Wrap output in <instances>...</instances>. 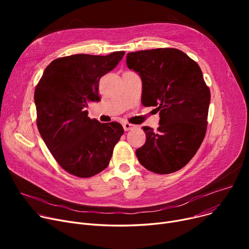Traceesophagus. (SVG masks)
<instances>
[{
    "label": "esophagus",
    "instance_id": "34e87169",
    "mask_svg": "<svg viewBox=\"0 0 249 249\" xmlns=\"http://www.w3.org/2000/svg\"><path fill=\"white\" fill-rule=\"evenodd\" d=\"M134 127H135L134 125H132V124H130V123H127V122L123 123V128H124V130H125V131H128V130H131V129H133Z\"/></svg>",
    "mask_w": 249,
    "mask_h": 249
}]
</instances>
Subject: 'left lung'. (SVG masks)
Instances as JSON below:
<instances>
[{
    "instance_id": "obj_1",
    "label": "left lung",
    "mask_w": 249,
    "mask_h": 249,
    "mask_svg": "<svg viewBox=\"0 0 249 249\" xmlns=\"http://www.w3.org/2000/svg\"><path fill=\"white\" fill-rule=\"evenodd\" d=\"M126 63L142 81L143 106L156 107L160 117L156 131L142 127L146 142L137 159L155 174L175 173L193 159L206 134L211 96L202 71L176 48L129 52Z\"/></svg>"
}]
</instances>
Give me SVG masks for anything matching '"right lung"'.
Instances as JSON below:
<instances>
[{"mask_svg": "<svg viewBox=\"0 0 249 249\" xmlns=\"http://www.w3.org/2000/svg\"><path fill=\"white\" fill-rule=\"evenodd\" d=\"M124 51L101 56L73 54L52 61L34 93L37 127L58 164L78 178L106 168L124 129L117 122L88 117L89 102H99L100 78L111 71Z\"/></svg>", "mask_w": 249, "mask_h": 249, "instance_id": "right-lung-1", "label": "right lung"}]
</instances>
